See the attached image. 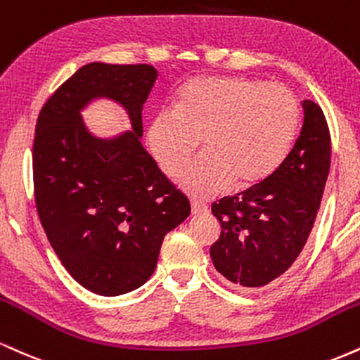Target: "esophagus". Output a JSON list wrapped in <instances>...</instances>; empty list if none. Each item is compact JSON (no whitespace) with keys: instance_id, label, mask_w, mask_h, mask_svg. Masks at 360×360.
I'll return each mask as SVG.
<instances>
[{"instance_id":"1","label":"esophagus","mask_w":360,"mask_h":360,"mask_svg":"<svg viewBox=\"0 0 360 360\" xmlns=\"http://www.w3.org/2000/svg\"><path fill=\"white\" fill-rule=\"evenodd\" d=\"M191 211H193V214L206 213V211H207L206 202L199 201V199H193V201H191Z\"/></svg>"}]
</instances>
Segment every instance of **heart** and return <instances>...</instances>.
Wrapping results in <instances>:
<instances>
[{"label":"heart","mask_w":360,"mask_h":360,"mask_svg":"<svg viewBox=\"0 0 360 360\" xmlns=\"http://www.w3.org/2000/svg\"><path fill=\"white\" fill-rule=\"evenodd\" d=\"M300 122L295 94L281 84L248 77H199L174 98L172 110L150 117L147 146L166 176H174L202 139L203 154L177 175L194 198L219 193L235 181L265 179L288 154Z\"/></svg>","instance_id":"obj_1"}]
</instances>
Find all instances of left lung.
Segmentation results:
<instances>
[{
	"mask_svg": "<svg viewBox=\"0 0 360 360\" xmlns=\"http://www.w3.org/2000/svg\"><path fill=\"white\" fill-rule=\"evenodd\" d=\"M278 167L235 196L213 202L221 235L211 245L216 270L241 287H265L293 265L309 240L330 171V132L315 102Z\"/></svg>",
	"mask_w": 360,
	"mask_h": 360,
	"instance_id": "obj_1",
	"label": "left lung"
}]
</instances>
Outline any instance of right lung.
<instances>
[{
  "label": "right lung",
  "instance_id": "1",
  "mask_svg": "<svg viewBox=\"0 0 360 360\" xmlns=\"http://www.w3.org/2000/svg\"><path fill=\"white\" fill-rule=\"evenodd\" d=\"M158 79L150 65L89 63L38 114L33 191L38 218L62 265L82 287L115 297L154 274L164 236L191 213L186 194L141 144L142 107ZM128 109L134 133L101 141L79 109L95 96Z\"/></svg>",
  "mask_w": 360,
  "mask_h": 360
}]
</instances>
